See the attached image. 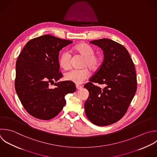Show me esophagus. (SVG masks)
Listing matches in <instances>:
<instances>
[{
  "mask_svg": "<svg viewBox=\"0 0 157 157\" xmlns=\"http://www.w3.org/2000/svg\"><path fill=\"white\" fill-rule=\"evenodd\" d=\"M76 89H78V90H80V89H81L82 88V87L81 86H79V85H76Z\"/></svg>",
  "mask_w": 157,
  "mask_h": 157,
  "instance_id": "obj_1",
  "label": "esophagus"
}]
</instances>
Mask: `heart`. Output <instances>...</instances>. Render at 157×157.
<instances>
[{"mask_svg":"<svg viewBox=\"0 0 157 157\" xmlns=\"http://www.w3.org/2000/svg\"><path fill=\"white\" fill-rule=\"evenodd\" d=\"M71 51L84 57L82 67H88L92 71L100 67V59L95 54L94 49L90 45L84 43H78L71 48ZM59 63L64 70H68L70 67L71 55L68 52H63L60 56ZM89 75L90 73L86 68L82 70H72L65 73V79L76 84H80L88 78Z\"/></svg>","mask_w":157,"mask_h":157,"instance_id":"b5f03b06","label":"heart"}]
</instances>
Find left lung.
<instances>
[{
  "label": "left lung",
  "instance_id": "left-lung-1",
  "mask_svg": "<svg viewBox=\"0 0 157 157\" xmlns=\"http://www.w3.org/2000/svg\"><path fill=\"white\" fill-rule=\"evenodd\" d=\"M90 43L103 51L104 60L90 82L84 86L89 92L85 112L94 124L106 126L119 121L126 113L136 91V71L128 51L122 44L108 38ZM92 82L105 87L101 89Z\"/></svg>",
  "mask_w": 157,
  "mask_h": 157
}]
</instances>
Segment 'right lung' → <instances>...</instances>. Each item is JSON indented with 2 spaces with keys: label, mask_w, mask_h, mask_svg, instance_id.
I'll return each mask as SVG.
<instances>
[{
  "label": "right lung",
  "mask_w": 157,
  "mask_h": 157,
  "mask_svg": "<svg viewBox=\"0 0 157 157\" xmlns=\"http://www.w3.org/2000/svg\"><path fill=\"white\" fill-rule=\"evenodd\" d=\"M73 41L51 35L30 40L21 52L16 63L15 89L29 114L41 120L56 117L66 103L67 94L76 91L74 82L57 81L59 51ZM50 83L55 88L49 87Z\"/></svg>",
  "instance_id": "right-lung-1"
}]
</instances>
